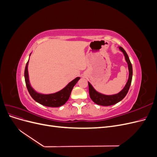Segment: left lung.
Instances as JSON below:
<instances>
[{
	"label": "left lung",
	"mask_w": 157,
	"mask_h": 157,
	"mask_svg": "<svg viewBox=\"0 0 157 157\" xmlns=\"http://www.w3.org/2000/svg\"><path fill=\"white\" fill-rule=\"evenodd\" d=\"M119 49L121 50V51L122 52V53L124 54L125 59L128 65V69H129V77H128V82L124 88H123L119 93L115 95H111V96H107V95H104L98 92L96 90L93 88L91 84L88 82L90 97L92 99V100L94 103L98 104V105H103V106H109V105H115V104L117 103L118 102L121 101L122 99L126 96L128 90H129V88L130 87L132 79V73H133L132 65L130 61L129 57H128L126 51L121 46L119 47Z\"/></svg>",
	"instance_id": "1"
}]
</instances>
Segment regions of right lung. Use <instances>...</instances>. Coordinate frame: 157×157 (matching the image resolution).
<instances>
[{"instance_id": "obj_1", "label": "right lung", "mask_w": 157, "mask_h": 157, "mask_svg": "<svg viewBox=\"0 0 157 157\" xmlns=\"http://www.w3.org/2000/svg\"><path fill=\"white\" fill-rule=\"evenodd\" d=\"M28 63H29V60H28L25 68L24 77L27 90L33 99L36 102L41 104V105L46 107H58L64 105L69 99L71 91H72L75 85L77 84L78 80L80 79V77H77L75 78L72 81L70 82L63 89L58 92L51 94H39L35 91L29 83V75H28L27 69Z\"/></svg>"}]
</instances>
